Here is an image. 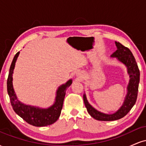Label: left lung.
<instances>
[{"instance_id": "1", "label": "left lung", "mask_w": 146, "mask_h": 146, "mask_svg": "<svg viewBox=\"0 0 146 146\" xmlns=\"http://www.w3.org/2000/svg\"><path fill=\"white\" fill-rule=\"evenodd\" d=\"M115 44L117 49L111 55V57L117 58V60L124 64L128 68V73L130 75V78L128 86V93L122 106L116 113L112 115L100 113L95 110L88 104L86 95H84V102L87 111L90 114V116L99 121H115V120L119 119L128 113L137 101L139 83L140 80V72L138 65L133 54L128 47L123 46L119 42H115Z\"/></svg>"}]
</instances>
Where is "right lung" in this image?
Instances as JSON below:
<instances>
[{"instance_id": "1", "label": "right lung", "mask_w": 146, "mask_h": 146, "mask_svg": "<svg viewBox=\"0 0 146 146\" xmlns=\"http://www.w3.org/2000/svg\"><path fill=\"white\" fill-rule=\"evenodd\" d=\"M18 55H19V52H18L15 55L14 59L12 60L9 68L7 82V93L9 96L11 106L15 113L29 124L38 127L51 125L56 122L59 118L61 110L62 109L66 90L67 87L72 84V80H68L65 84L62 85L58 88V91H57L56 102L52 106L47 109H41L36 107L23 104L17 100L12 85V74L14 69L15 63L17 60Z\"/></svg>"}]
</instances>
